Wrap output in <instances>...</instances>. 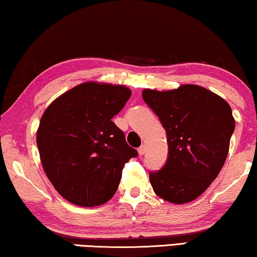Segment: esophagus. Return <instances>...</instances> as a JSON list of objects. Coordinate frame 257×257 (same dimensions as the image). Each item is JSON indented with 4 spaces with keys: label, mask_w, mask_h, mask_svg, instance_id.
<instances>
[{
    "label": "esophagus",
    "mask_w": 257,
    "mask_h": 257,
    "mask_svg": "<svg viewBox=\"0 0 257 257\" xmlns=\"http://www.w3.org/2000/svg\"><path fill=\"white\" fill-rule=\"evenodd\" d=\"M146 153H147V147H146V144H143V146H141L139 148V154L141 155V156H143Z\"/></svg>",
    "instance_id": "obj_1"
}]
</instances>
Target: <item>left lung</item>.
Here are the masks:
<instances>
[{
  "label": "left lung",
  "mask_w": 257,
  "mask_h": 257,
  "mask_svg": "<svg viewBox=\"0 0 257 257\" xmlns=\"http://www.w3.org/2000/svg\"><path fill=\"white\" fill-rule=\"evenodd\" d=\"M142 97L160 118L169 146L165 165L149 172L155 193L173 204L197 199L225 164L235 128L232 108L197 85L164 92L144 89Z\"/></svg>",
  "instance_id": "left-lung-1"
}]
</instances>
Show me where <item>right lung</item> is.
Returning a JSON list of instances; mask_svg holds the SVG:
<instances>
[{
	"instance_id": "add662e5",
	"label": "right lung",
	"mask_w": 257,
	"mask_h": 257,
	"mask_svg": "<svg viewBox=\"0 0 257 257\" xmlns=\"http://www.w3.org/2000/svg\"><path fill=\"white\" fill-rule=\"evenodd\" d=\"M132 95L121 85L84 82L61 94L43 114L37 147L44 171L61 197L84 207L116 192L137 151L111 121Z\"/></svg>"
}]
</instances>
